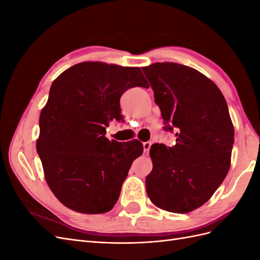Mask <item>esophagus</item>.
Segmentation results:
<instances>
[{
  "label": "esophagus",
  "mask_w": 260,
  "mask_h": 260,
  "mask_svg": "<svg viewBox=\"0 0 260 260\" xmlns=\"http://www.w3.org/2000/svg\"><path fill=\"white\" fill-rule=\"evenodd\" d=\"M151 145H152L151 142H144L143 143V148H144V153L145 154H148L149 148H151Z\"/></svg>",
  "instance_id": "esophagus-1"
}]
</instances>
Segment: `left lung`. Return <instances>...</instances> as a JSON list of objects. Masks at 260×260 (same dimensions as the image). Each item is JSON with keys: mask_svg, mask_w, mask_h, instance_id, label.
Returning a JSON list of instances; mask_svg holds the SVG:
<instances>
[{"mask_svg": "<svg viewBox=\"0 0 260 260\" xmlns=\"http://www.w3.org/2000/svg\"><path fill=\"white\" fill-rule=\"evenodd\" d=\"M166 130L176 144H153V169L145 186L160 209L187 214L204 205L222 183L231 165L234 128L224 96L198 70L177 62L143 67Z\"/></svg>", "mask_w": 260, "mask_h": 260, "instance_id": "obj_1", "label": "left lung"}]
</instances>
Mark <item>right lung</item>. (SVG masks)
<instances>
[{
    "mask_svg": "<svg viewBox=\"0 0 260 260\" xmlns=\"http://www.w3.org/2000/svg\"><path fill=\"white\" fill-rule=\"evenodd\" d=\"M133 86H149L140 67L103 61L79 62L53 81L39 120L37 151L46 183L62 205L103 214L119 199L143 145L109 141L105 133L109 122L120 120V96Z\"/></svg>",
    "mask_w": 260,
    "mask_h": 260,
    "instance_id": "add662e5",
    "label": "right lung"
}]
</instances>
